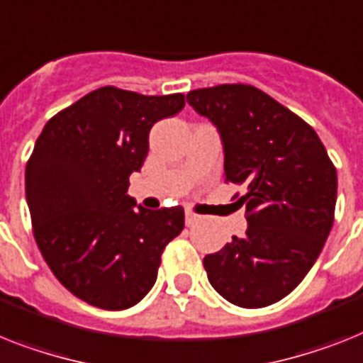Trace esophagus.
<instances>
[{
    "label": "esophagus",
    "instance_id": "34e87169",
    "mask_svg": "<svg viewBox=\"0 0 363 363\" xmlns=\"http://www.w3.org/2000/svg\"><path fill=\"white\" fill-rule=\"evenodd\" d=\"M184 221H186V225L190 227V225H194L199 221V216H197L196 212H191V210H186V212H184Z\"/></svg>",
    "mask_w": 363,
    "mask_h": 363
}]
</instances>
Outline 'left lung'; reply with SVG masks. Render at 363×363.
Wrapping results in <instances>:
<instances>
[{"instance_id": "left-lung-1", "label": "left lung", "mask_w": 363, "mask_h": 363, "mask_svg": "<svg viewBox=\"0 0 363 363\" xmlns=\"http://www.w3.org/2000/svg\"><path fill=\"white\" fill-rule=\"evenodd\" d=\"M186 101L218 127L225 181L245 188L238 205L249 227L206 255L210 284L242 308L269 306L299 286L327 242L336 167L306 121L251 84L199 88Z\"/></svg>"}]
</instances>
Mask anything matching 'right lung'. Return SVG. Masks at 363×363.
I'll return each instance as SVG.
<instances>
[{
  "label": "right lung",
  "instance_id": "1",
  "mask_svg": "<svg viewBox=\"0 0 363 363\" xmlns=\"http://www.w3.org/2000/svg\"><path fill=\"white\" fill-rule=\"evenodd\" d=\"M184 108L182 94L97 88L55 114L26 167L33 234L60 284L84 303L125 310L157 280L184 208L147 210L127 196L149 151V130Z\"/></svg>",
  "mask_w": 363,
  "mask_h": 363
}]
</instances>
